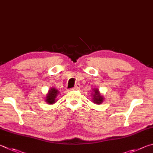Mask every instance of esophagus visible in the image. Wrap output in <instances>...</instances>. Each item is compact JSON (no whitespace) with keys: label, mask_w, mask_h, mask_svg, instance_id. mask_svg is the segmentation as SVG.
<instances>
[{"label":"esophagus","mask_w":153,"mask_h":153,"mask_svg":"<svg viewBox=\"0 0 153 153\" xmlns=\"http://www.w3.org/2000/svg\"><path fill=\"white\" fill-rule=\"evenodd\" d=\"M80 87H81V85H80L79 84H76L75 85V86L72 88V90H77V89H80Z\"/></svg>","instance_id":"1"}]
</instances>
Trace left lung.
I'll return each instance as SVG.
<instances>
[{"mask_svg": "<svg viewBox=\"0 0 153 153\" xmlns=\"http://www.w3.org/2000/svg\"><path fill=\"white\" fill-rule=\"evenodd\" d=\"M92 95H93V103L100 105V104H101L103 101L104 98H103V96L101 95L100 92L99 91V90L97 89H93Z\"/></svg>", "mask_w": 153, "mask_h": 153, "instance_id": "8db88e82", "label": "left lung"}]
</instances>
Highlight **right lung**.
Masks as SVG:
<instances>
[{"label":"right lung","mask_w":153,"mask_h":153,"mask_svg":"<svg viewBox=\"0 0 153 153\" xmlns=\"http://www.w3.org/2000/svg\"><path fill=\"white\" fill-rule=\"evenodd\" d=\"M59 94L58 91L55 88H52L49 90L45 97V102L48 104H53L56 103V98Z\"/></svg>","instance_id":"1"}]
</instances>
